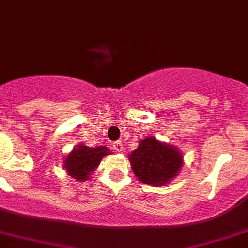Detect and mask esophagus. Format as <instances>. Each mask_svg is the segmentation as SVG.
<instances>
[{"label": "esophagus", "instance_id": "34e87169", "mask_svg": "<svg viewBox=\"0 0 248 248\" xmlns=\"http://www.w3.org/2000/svg\"><path fill=\"white\" fill-rule=\"evenodd\" d=\"M113 150L117 151V152H122V151H123V142H122V141H115V142H113Z\"/></svg>", "mask_w": 248, "mask_h": 248}]
</instances>
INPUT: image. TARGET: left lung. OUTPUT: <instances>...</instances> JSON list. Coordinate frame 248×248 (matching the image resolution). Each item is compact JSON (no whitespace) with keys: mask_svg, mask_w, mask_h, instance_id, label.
<instances>
[{"mask_svg":"<svg viewBox=\"0 0 248 248\" xmlns=\"http://www.w3.org/2000/svg\"><path fill=\"white\" fill-rule=\"evenodd\" d=\"M129 161L139 180L153 186L168 184L183 167L180 151L153 136H147L140 141L139 147L129 155Z\"/></svg>","mask_w":248,"mask_h":248,"instance_id":"1","label":"left lung"}]
</instances>
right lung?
I'll return each instance as SVG.
<instances>
[{"label":"right lung","instance_id":"1","mask_svg":"<svg viewBox=\"0 0 248 248\" xmlns=\"http://www.w3.org/2000/svg\"><path fill=\"white\" fill-rule=\"evenodd\" d=\"M112 155L110 151L105 146L98 147H87L79 145L73 148L72 152L67 155L64 161V168L68 175L79 181L90 179V174L98 167L102 158Z\"/></svg>","mask_w":248,"mask_h":248}]
</instances>
